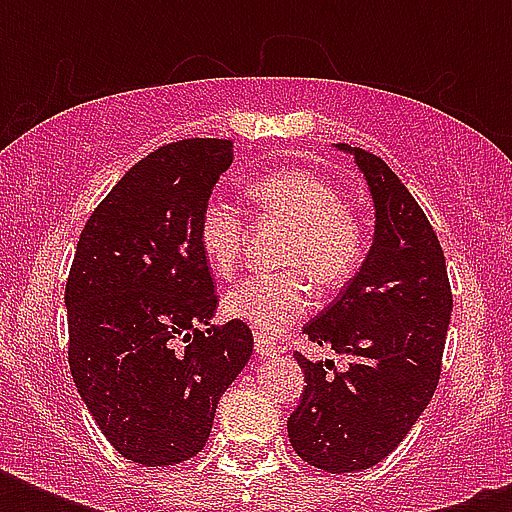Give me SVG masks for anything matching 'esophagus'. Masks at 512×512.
Instances as JSON below:
<instances>
[{"label": "esophagus", "instance_id": "34e87169", "mask_svg": "<svg viewBox=\"0 0 512 512\" xmlns=\"http://www.w3.org/2000/svg\"><path fill=\"white\" fill-rule=\"evenodd\" d=\"M255 353L257 356H276L279 353V345L271 340V337H263V335H255Z\"/></svg>", "mask_w": 512, "mask_h": 512}]
</instances>
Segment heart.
<instances>
[{"label":"heart","instance_id":"obj_1","mask_svg":"<svg viewBox=\"0 0 512 512\" xmlns=\"http://www.w3.org/2000/svg\"><path fill=\"white\" fill-rule=\"evenodd\" d=\"M257 207L292 228L281 265L284 273H260L239 281L223 297L228 319L247 321L257 335H279L311 308V287L337 289L358 271L366 252V233L342 193L324 177L284 170L255 177L247 185ZM199 247L220 276L233 273L244 247V217L228 199H209L199 215Z\"/></svg>","mask_w":512,"mask_h":512}]
</instances>
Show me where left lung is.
I'll return each instance as SVG.
<instances>
[{
	"label": "left lung",
	"instance_id": "obj_1",
	"mask_svg": "<svg viewBox=\"0 0 512 512\" xmlns=\"http://www.w3.org/2000/svg\"><path fill=\"white\" fill-rule=\"evenodd\" d=\"M335 148L353 156L369 185L374 239L340 297L303 327L348 366L327 374L329 361L295 353L305 390L287 430L308 465L356 473L385 460L436 393L452 289L436 231L396 172L364 148Z\"/></svg>",
	"mask_w": 512,
	"mask_h": 512
}]
</instances>
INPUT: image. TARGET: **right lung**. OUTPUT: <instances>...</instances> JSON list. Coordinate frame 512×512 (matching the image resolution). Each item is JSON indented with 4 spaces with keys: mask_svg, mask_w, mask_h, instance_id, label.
<instances>
[{
    "mask_svg": "<svg viewBox=\"0 0 512 512\" xmlns=\"http://www.w3.org/2000/svg\"><path fill=\"white\" fill-rule=\"evenodd\" d=\"M231 162V140L156 148L100 201L76 244L71 377L108 444L146 468L204 449L217 401L255 348L244 321L212 324L217 295L196 233Z\"/></svg>",
    "mask_w": 512,
    "mask_h": 512,
    "instance_id": "1",
    "label": "right lung"
}]
</instances>
